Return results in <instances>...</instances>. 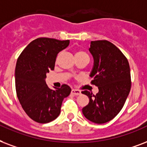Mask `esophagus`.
Returning <instances> with one entry per match:
<instances>
[{
  "label": "esophagus",
  "instance_id": "esophagus-1",
  "mask_svg": "<svg viewBox=\"0 0 147 147\" xmlns=\"http://www.w3.org/2000/svg\"><path fill=\"white\" fill-rule=\"evenodd\" d=\"M71 93L73 94H74V95H80V94H81V91L79 90H77V89H73L71 90Z\"/></svg>",
  "mask_w": 147,
  "mask_h": 147
}]
</instances>
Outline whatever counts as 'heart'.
Wrapping results in <instances>:
<instances>
[{
  "instance_id": "heart-1",
  "label": "heart",
  "mask_w": 147,
  "mask_h": 147,
  "mask_svg": "<svg viewBox=\"0 0 147 147\" xmlns=\"http://www.w3.org/2000/svg\"><path fill=\"white\" fill-rule=\"evenodd\" d=\"M84 55H87L85 52L81 51H77V53H76V57H80V56H84Z\"/></svg>"
}]
</instances>
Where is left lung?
Here are the masks:
<instances>
[{"label": "left lung", "mask_w": 147, "mask_h": 147, "mask_svg": "<svg viewBox=\"0 0 147 147\" xmlns=\"http://www.w3.org/2000/svg\"><path fill=\"white\" fill-rule=\"evenodd\" d=\"M89 51L94 60L91 84L99 92L82 91L90 100L82 112L87 120L101 124L113 120L124 105L131 88L130 69L124 54L108 40L91 41Z\"/></svg>", "instance_id": "1"}]
</instances>
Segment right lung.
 <instances>
[{
	"label": "right lung",
	"mask_w": 147,
	"mask_h": 147,
	"mask_svg": "<svg viewBox=\"0 0 147 147\" xmlns=\"http://www.w3.org/2000/svg\"><path fill=\"white\" fill-rule=\"evenodd\" d=\"M70 44L69 40L40 37L28 44L19 56L15 67L17 96L27 116L35 122L47 123L59 116L63 100L71 89L66 84L51 90L45 82L53 70L58 53Z\"/></svg>",
	"instance_id": "add662e5"
}]
</instances>
